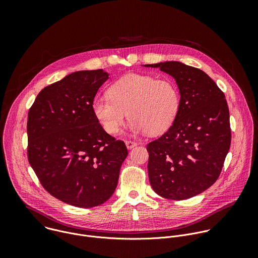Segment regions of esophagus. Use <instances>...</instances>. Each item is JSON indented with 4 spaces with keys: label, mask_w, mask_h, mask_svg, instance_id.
Masks as SVG:
<instances>
[{
    "label": "esophagus",
    "mask_w": 258,
    "mask_h": 258,
    "mask_svg": "<svg viewBox=\"0 0 258 258\" xmlns=\"http://www.w3.org/2000/svg\"><path fill=\"white\" fill-rule=\"evenodd\" d=\"M125 145L127 147V149H132V148H134V147H136L138 145V143L135 142V141H132V140H127V141H125Z\"/></svg>",
    "instance_id": "34e87169"
}]
</instances>
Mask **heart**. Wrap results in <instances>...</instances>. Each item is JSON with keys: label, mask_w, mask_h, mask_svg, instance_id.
<instances>
[{"label": "heart", "mask_w": 258, "mask_h": 258, "mask_svg": "<svg viewBox=\"0 0 258 258\" xmlns=\"http://www.w3.org/2000/svg\"><path fill=\"white\" fill-rule=\"evenodd\" d=\"M108 93L94 98L92 110L109 135L119 133L127 111L133 128L150 135L165 132L178 112L179 92L170 79L133 73L116 81Z\"/></svg>", "instance_id": "obj_1"}]
</instances>
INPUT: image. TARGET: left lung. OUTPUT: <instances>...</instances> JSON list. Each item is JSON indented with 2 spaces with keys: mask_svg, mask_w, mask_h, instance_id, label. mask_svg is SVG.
Segmentation results:
<instances>
[{
  "mask_svg": "<svg viewBox=\"0 0 258 258\" xmlns=\"http://www.w3.org/2000/svg\"><path fill=\"white\" fill-rule=\"evenodd\" d=\"M145 66L168 73L180 94L172 125L147 145L151 187L167 199H189L222 172L232 140L226 96L201 69L177 61Z\"/></svg>",
  "mask_w": 258,
  "mask_h": 258,
  "instance_id": "obj_1",
  "label": "left lung"
}]
</instances>
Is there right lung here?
Instances as JSON below:
<instances>
[{"instance_id": "1", "label": "right lung", "mask_w": 258, "mask_h": 258, "mask_svg": "<svg viewBox=\"0 0 258 258\" xmlns=\"http://www.w3.org/2000/svg\"><path fill=\"white\" fill-rule=\"evenodd\" d=\"M108 76L103 69L73 72L44 88L28 111L30 166L49 194L77 207L111 197L127 156L124 142L107 134L92 110Z\"/></svg>"}]
</instances>
